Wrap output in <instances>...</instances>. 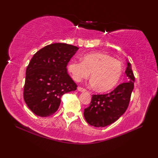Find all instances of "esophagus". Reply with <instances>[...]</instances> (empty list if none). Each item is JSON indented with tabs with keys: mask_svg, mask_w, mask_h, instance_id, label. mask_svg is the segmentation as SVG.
Masks as SVG:
<instances>
[{
	"mask_svg": "<svg viewBox=\"0 0 158 158\" xmlns=\"http://www.w3.org/2000/svg\"><path fill=\"white\" fill-rule=\"evenodd\" d=\"M77 90H78L79 91H80V92L86 91V90H85V89H83V88H81V87H78V88H77Z\"/></svg>",
	"mask_w": 158,
	"mask_h": 158,
	"instance_id": "1",
	"label": "esophagus"
}]
</instances>
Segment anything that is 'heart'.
Returning <instances> with one entry per match:
<instances>
[{"label": "heart", "mask_w": 158, "mask_h": 158, "mask_svg": "<svg viewBox=\"0 0 158 158\" xmlns=\"http://www.w3.org/2000/svg\"><path fill=\"white\" fill-rule=\"evenodd\" d=\"M121 62L106 53H91L84 55L81 61L71 60L68 70L74 81L89 77L90 84L100 92H106L116 86L123 73Z\"/></svg>", "instance_id": "1"}]
</instances>
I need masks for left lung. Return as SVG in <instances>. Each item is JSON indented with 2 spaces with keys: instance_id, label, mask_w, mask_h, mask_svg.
I'll return each mask as SVG.
<instances>
[{
  "instance_id": "8db88e82",
  "label": "left lung",
  "mask_w": 158,
  "mask_h": 158,
  "mask_svg": "<svg viewBox=\"0 0 158 158\" xmlns=\"http://www.w3.org/2000/svg\"><path fill=\"white\" fill-rule=\"evenodd\" d=\"M125 74L128 77L127 82L118 85L107 94L92 95L90 105L84 109V112L88 123L96 127H106L116 121L125 113L135 82L132 65L129 62H127Z\"/></svg>"
}]
</instances>
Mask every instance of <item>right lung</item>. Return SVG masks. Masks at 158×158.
<instances>
[{"mask_svg":"<svg viewBox=\"0 0 158 158\" xmlns=\"http://www.w3.org/2000/svg\"><path fill=\"white\" fill-rule=\"evenodd\" d=\"M78 49L71 44L53 43L40 49L31 58L26 71L23 98L37 116L53 114L62 95L77 89L66 67Z\"/></svg>","mask_w":158,"mask_h":158,"instance_id":"obj_1","label":"right lung"}]
</instances>
